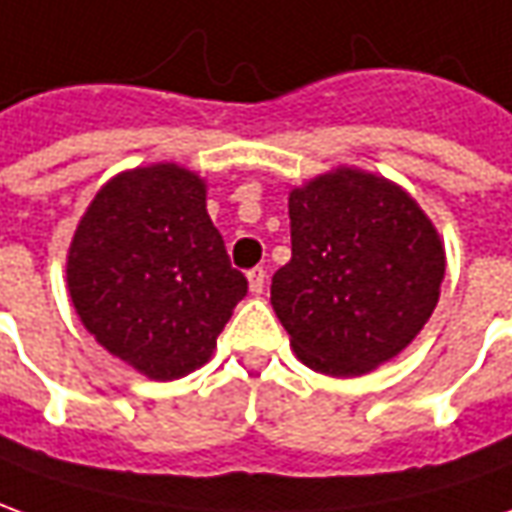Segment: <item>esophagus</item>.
<instances>
[{
    "mask_svg": "<svg viewBox=\"0 0 512 512\" xmlns=\"http://www.w3.org/2000/svg\"><path fill=\"white\" fill-rule=\"evenodd\" d=\"M246 280H249V291L252 294H263V288H266V269H260V266H255V269L246 271Z\"/></svg>",
    "mask_w": 512,
    "mask_h": 512,
    "instance_id": "obj_1",
    "label": "esophagus"
}]
</instances>
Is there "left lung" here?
I'll return each mask as SVG.
<instances>
[{
    "mask_svg": "<svg viewBox=\"0 0 512 512\" xmlns=\"http://www.w3.org/2000/svg\"><path fill=\"white\" fill-rule=\"evenodd\" d=\"M291 260L271 305L302 364L336 378L395 358L440 300L446 249L417 201L384 176L336 168L288 196Z\"/></svg>",
    "mask_w": 512,
    "mask_h": 512,
    "instance_id": "8db88e82",
    "label": "left lung"
}]
</instances>
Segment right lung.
Wrapping results in <instances>:
<instances>
[{
	"mask_svg": "<svg viewBox=\"0 0 512 512\" xmlns=\"http://www.w3.org/2000/svg\"><path fill=\"white\" fill-rule=\"evenodd\" d=\"M66 285L83 328L154 381L207 364L249 288L207 215L204 179L173 162L100 187L69 246Z\"/></svg>",
	"mask_w": 512,
	"mask_h": 512,
	"instance_id": "1",
	"label": "right lung"
}]
</instances>
